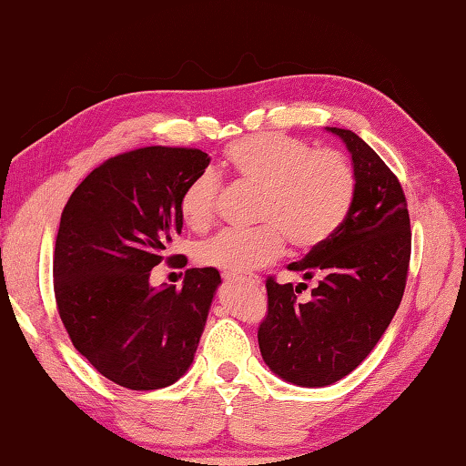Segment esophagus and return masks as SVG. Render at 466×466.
Here are the masks:
<instances>
[{"instance_id":"34e87169","label":"esophagus","mask_w":466,"mask_h":466,"mask_svg":"<svg viewBox=\"0 0 466 466\" xmlns=\"http://www.w3.org/2000/svg\"><path fill=\"white\" fill-rule=\"evenodd\" d=\"M226 279L236 281V283H247L248 288H258L261 286V279L257 275H248V278H242V275H226Z\"/></svg>"}]
</instances>
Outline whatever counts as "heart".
<instances>
[{
	"label": "heart",
	"instance_id": "b5f03b06",
	"mask_svg": "<svg viewBox=\"0 0 466 466\" xmlns=\"http://www.w3.org/2000/svg\"><path fill=\"white\" fill-rule=\"evenodd\" d=\"M234 180L258 191L252 230H224L199 247V261L228 275L263 269L283 255L325 244L350 216L356 199V172L343 154L314 149L283 133H255L224 149ZM222 183L201 172L180 195V216L193 230L214 224Z\"/></svg>",
	"mask_w": 466,
	"mask_h": 466
}]
</instances>
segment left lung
<instances>
[{
	"label": "left lung",
	"mask_w": 466,
	"mask_h": 466,
	"mask_svg": "<svg viewBox=\"0 0 466 466\" xmlns=\"http://www.w3.org/2000/svg\"><path fill=\"white\" fill-rule=\"evenodd\" d=\"M329 131L350 149L356 199L325 244L288 265L304 279L320 278L312 298L299 304L291 283L267 278V314L258 325V347L271 372L310 389L341 380L380 341L403 298L411 258V224L399 178L356 133Z\"/></svg>",
	"instance_id": "1"
}]
</instances>
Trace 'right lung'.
Returning a JSON list of instances; mask_svg holds the SVG:
<instances>
[{
	"mask_svg": "<svg viewBox=\"0 0 466 466\" xmlns=\"http://www.w3.org/2000/svg\"><path fill=\"white\" fill-rule=\"evenodd\" d=\"M208 164L197 147L131 149L94 168L63 208L53 257L59 317L76 350L125 389H164L193 364L222 278L203 267L187 269L183 289L152 288L149 271L183 265V255L168 257L183 230L180 195Z\"/></svg>",
	"mask_w": 466,
	"mask_h": 466,
	"instance_id": "obj_1",
	"label": "right lung"
}]
</instances>
